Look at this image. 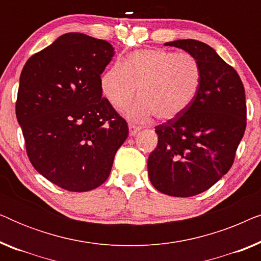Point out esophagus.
I'll use <instances>...</instances> for the list:
<instances>
[{"label":"esophagus","mask_w":261,"mask_h":261,"mask_svg":"<svg viewBox=\"0 0 261 261\" xmlns=\"http://www.w3.org/2000/svg\"><path fill=\"white\" fill-rule=\"evenodd\" d=\"M140 129H141L140 126H137L135 123H129V134L130 135H135Z\"/></svg>","instance_id":"34e87169"}]
</instances>
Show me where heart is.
Returning a JSON list of instances; mask_svg holds the SVG:
<instances>
[{
	"instance_id": "1",
	"label": "heart",
	"mask_w": 261,
	"mask_h": 261,
	"mask_svg": "<svg viewBox=\"0 0 261 261\" xmlns=\"http://www.w3.org/2000/svg\"><path fill=\"white\" fill-rule=\"evenodd\" d=\"M202 64L191 53L169 49H140L117 62L101 77L105 97L114 107H123L137 92L139 97L124 109L132 120L146 121L154 115L172 120L192 105L201 90Z\"/></svg>"
}]
</instances>
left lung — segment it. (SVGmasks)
I'll return each mask as SVG.
<instances>
[{"mask_svg": "<svg viewBox=\"0 0 261 261\" xmlns=\"http://www.w3.org/2000/svg\"><path fill=\"white\" fill-rule=\"evenodd\" d=\"M197 57L201 90L179 116L155 127L158 145L148 156V177L156 190L191 197L212 188L233 165L247 122L245 88L233 66L198 40L166 42Z\"/></svg>", "mask_w": 261, "mask_h": 261, "instance_id": "obj_1", "label": "left lung"}]
</instances>
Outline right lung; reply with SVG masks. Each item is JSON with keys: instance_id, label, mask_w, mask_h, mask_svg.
Segmentation results:
<instances>
[{"instance_id": "add662e5", "label": "right lung", "mask_w": 261, "mask_h": 261, "mask_svg": "<svg viewBox=\"0 0 261 261\" xmlns=\"http://www.w3.org/2000/svg\"><path fill=\"white\" fill-rule=\"evenodd\" d=\"M113 56L108 41L66 33L21 72L15 112L28 159L67 191L105 183L128 137L126 120L102 97L101 74Z\"/></svg>"}]
</instances>
